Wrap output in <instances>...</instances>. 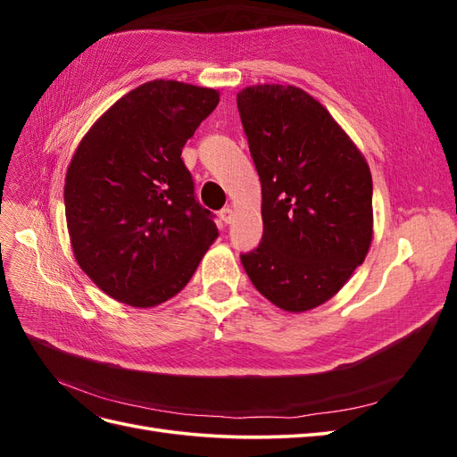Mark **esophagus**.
I'll return each mask as SVG.
<instances>
[{"mask_svg":"<svg viewBox=\"0 0 457 457\" xmlns=\"http://www.w3.org/2000/svg\"><path fill=\"white\" fill-rule=\"evenodd\" d=\"M219 215H220V219H223L225 225H230L232 220H234V210H232V207H225V210H220Z\"/></svg>","mask_w":457,"mask_h":457,"instance_id":"obj_1","label":"esophagus"}]
</instances>
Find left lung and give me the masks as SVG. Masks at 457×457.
Segmentation results:
<instances>
[{
  "mask_svg": "<svg viewBox=\"0 0 457 457\" xmlns=\"http://www.w3.org/2000/svg\"><path fill=\"white\" fill-rule=\"evenodd\" d=\"M237 101L262 196V242L242 255V265L272 305L312 311L349 282L370 252V165L301 87L250 86Z\"/></svg>",
  "mask_w": 457,
  "mask_h": 457,
  "instance_id": "1",
  "label": "left lung"
}]
</instances>
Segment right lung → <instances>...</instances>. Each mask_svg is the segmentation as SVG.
<instances>
[{
	"instance_id": "1",
	"label": "right lung",
	"mask_w": 457,
	"mask_h": 457,
	"mask_svg": "<svg viewBox=\"0 0 457 457\" xmlns=\"http://www.w3.org/2000/svg\"><path fill=\"white\" fill-rule=\"evenodd\" d=\"M217 104V89L152 79L110 106L74 150L64 179L72 252L123 305L175 297L219 237L181 160Z\"/></svg>"
}]
</instances>
